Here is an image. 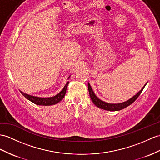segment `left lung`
Segmentation results:
<instances>
[{"label":"left lung","instance_id":"8db88e82","mask_svg":"<svg viewBox=\"0 0 160 160\" xmlns=\"http://www.w3.org/2000/svg\"><path fill=\"white\" fill-rule=\"evenodd\" d=\"M147 82L145 83V85L142 88V89L140 90L136 94H135L134 96H132L131 98L129 100H128L127 101H125V102H121V103H117V104H112V103H108L106 102H104V101L101 100L99 99L98 97L96 96V94L93 92V89L91 87L90 84L88 83V90H89V96H90V98L92 99V101L93 103L97 107H98L100 108H102V109L106 110V111H120L123 109V108H125L129 106V105L132 104L133 103L134 101L137 99L138 97L141 94L142 91L143 90L144 88L145 87V85H147Z\"/></svg>","mask_w":160,"mask_h":160}]
</instances>
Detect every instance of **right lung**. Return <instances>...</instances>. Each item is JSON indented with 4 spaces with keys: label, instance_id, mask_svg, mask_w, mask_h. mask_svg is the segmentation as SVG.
<instances>
[{
    "label": "right lung",
    "instance_id": "obj_1",
    "mask_svg": "<svg viewBox=\"0 0 160 160\" xmlns=\"http://www.w3.org/2000/svg\"><path fill=\"white\" fill-rule=\"evenodd\" d=\"M71 77L70 75L68 78V79ZM69 81L66 83L64 85V88L62 89V91L56 94V96H52V97H48V98H41V97H38V96H31L29 94H27V93L20 91L22 94L24 96L26 99L31 101V102H33L35 104L37 105H41V106H50V105H53L58 103L59 102L64 98V97L66 94V92H67V89Z\"/></svg>",
    "mask_w": 160,
    "mask_h": 160
}]
</instances>
